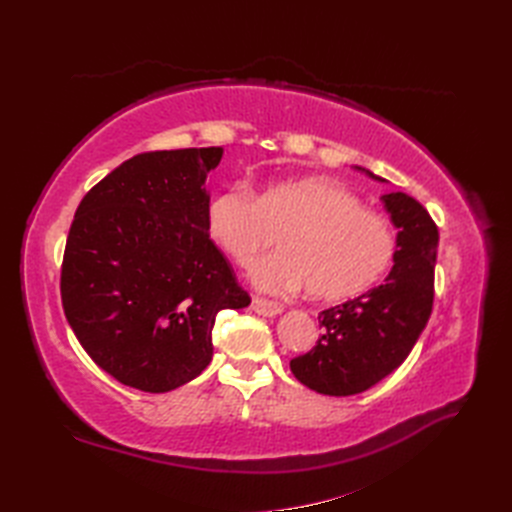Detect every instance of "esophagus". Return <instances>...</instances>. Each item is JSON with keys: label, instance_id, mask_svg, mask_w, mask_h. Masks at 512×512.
<instances>
[{"label": "esophagus", "instance_id": "1", "mask_svg": "<svg viewBox=\"0 0 512 512\" xmlns=\"http://www.w3.org/2000/svg\"><path fill=\"white\" fill-rule=\"evenodd\" d=\"M252 309L260 316H277L282 312V305L275 303L271 299H262V297H254L252 299Z\"/></svg>", "mask_w": 512, "mask_h": 512}]
</instances>
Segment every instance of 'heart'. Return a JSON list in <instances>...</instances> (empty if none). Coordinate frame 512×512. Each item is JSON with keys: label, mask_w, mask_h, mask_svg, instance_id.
<instances>
[{"label": "heart", "mask_w": 512, "mask_h": 512, "mask_svg": "<svg viewBox=\"0 0 512 512\" xmlns=\"http://www.w3.org/2000/svg\"><path fill=\"white\" fill-rule=\"evenodd\" d=\"M207 230L235 265L252 262L280 235L282 252L254 262L252 282L265 292L307 288L322 301L374 288L397 254L393 224L322 177L267 183L258 198L247 185H230L209 200Z\"/></svg>", "instance_id": "b5f03b06"}]
</instances>
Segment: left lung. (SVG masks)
I'll use <instances>...</instances> for the list:
<instances>
[{
	"mask_svg": "<svg viewBox=\"0 0 512 512\" xmlns=\"http://www.w3.org/2000/svg\"><path fill=\"white\" fill-rule=\"evenodd\" d=\"M382 203L399 228L389 277L361 297L324 309L318 344L290 361L294 378L322 395L348 397L378 384L406 361L431 316L438 226L404 192L384 194Z\"/></svg>",
	"mask_w": 512,
	"mask_h": 512,
	"instance_id": "left-lung-1",
	"label": "left lung"
}]
</instances>
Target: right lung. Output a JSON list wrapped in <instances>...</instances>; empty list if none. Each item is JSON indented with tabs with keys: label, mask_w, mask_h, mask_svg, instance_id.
<instances>
[{
	"label": "right lung",
	"mask_w": 512,
	"mask_h": 512,
	"mask_svg": "<svg viewBox=\"0 0 512 512\" xmlns=\"http://www.w3.org/2000/svg\"><path fill=\"white\" fill-rule=\"evenodd\" d=\"M220 160L222 147L138 153L74 213L61 305L91 361L132 389L200 376L215 316L252 301L207 230L205 179Z\"/></svg>",
	"instance_id": "add662e5"
}]
</instances>
